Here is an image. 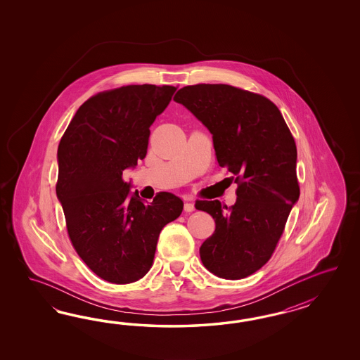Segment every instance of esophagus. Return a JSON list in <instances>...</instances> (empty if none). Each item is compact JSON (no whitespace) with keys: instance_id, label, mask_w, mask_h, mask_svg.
Masks as SVG:
<instances>
[{"instance_id":"esophagus-1","label":"esophagus","mask_w":360,"mask_h":360,"mask_svg":"<svg viewBox=\"0 0 360 360\" xmlns=\"http://www.w3.org/2000/svg\"><path fill=\"white\" fill-rule=\"evenodd\" d=\"M184 208H185L186 212H193V211L195 210V207H194V203H191V202H186Z\"/></svg>"}]
</instances>
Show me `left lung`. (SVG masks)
<instances>
[{"label": "left lung", "mask_w": 360, "mask_h": 360, "mask_svg": "<svg viewBox=\"0 0 360 360\" xmlns=\"http://www.w3.org/2000/svg\"><path fill=\"white\" fill-rule=\"evenodd\" d=\"M184 104L212 134L219 166L235 179L236 203L196 200L215 220V232L200 247L208 271L239 280L272 257L290 210L300 198L295 139L269 98L229 84L181 88Z\"/></svg>", "instance_id": "1"}]
</instances>
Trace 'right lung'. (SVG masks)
<instances>
[{
	"instance_id": "obj_1",
	"label": "right lung",
	"mask_w": 360,
	"mask_h": 360,
	"mask_svg": "<svg viewBox=\"0 0 360 360\" xmlns=\"http://www.w3.org/2000/svg\"><path fill=\"white\" fill-rule=\"evenodd\" d=\"M176 87L131 84L84 101L58 146V199L72 247L88 268L112 283H131L152 268L161 229L184 202L158 193L145 205L122 172L148 152L150 125Z\"/></svg>"
}]
</instances>
